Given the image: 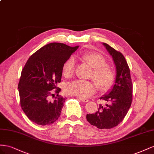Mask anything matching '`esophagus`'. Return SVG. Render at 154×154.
Segmentation results:
<instances>
[{
	"label": "esophagus",
	"instance_id": "34e87169",
	"mask_svg": "<svg viewBox=\"0 0 154 154\" xmlns=\"http://www.w3.org/2000/svg\"><path fill=\"white\" fill-rule=\"evenodd\" d=\"M79 100H81V101H82V102H83V103H87V102L89 101V100L88 99H85V98L79 97Z\"/></svg>",
	"mask_w": 154,
	"mask_h": 154
}]
</instances>
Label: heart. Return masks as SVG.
I'll list each match as a JSON object with an SVG mask.
<instances>
[{
    "label": "heart",
    "mask_w": 154,
    "mask_h": 154,
    "mask_svg": "<svg viewBox=\"0 0 154 154\" xmlns=\"http://www.w3.org/2000/svg\"><path fill=\"white\" fill-rule=\"evenodd\" d=\"M83 60L93 68V77L97 86L100 90H106L110 87L114 81V73L112 69L106 65V59L104 56L97 51H88L81 56ZM75 71V60L70 57L64 62L63 66V73L69 78L73 76ZM66 92L70 95L79 97H88L96 91L94 82L76 80L66 86Z\"/></svg>",
    "instance_id": "obj_1"
}]
</instances>
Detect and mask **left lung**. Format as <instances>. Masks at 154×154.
Instances as JSON below:
<instances>
[{
  "mask_svg": "<svg viewBox=\"0 0 154 154\" xmlns=\"http://www.w3.org/2000/svg\"><path fill=\"white\" fill-rule=\"evenodd\" d=\"M113 60L116 67V78L112 88L100 99L106 101L99 105L98 110L87 114L86 119L99 129H110L117 126L126 116L132 101L133 85L126 60L121 52L108 44L103 43Z\"/></svg>",
  "mask_w": 154,
  "mask_h": 154,
  "instance_id": "obj_1",
  "label": "left lung"
}]
</instances>
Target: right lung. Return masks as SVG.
Here are the masks:
<instances>
[{
    "instance_id": "right-lung-1",
    "label": "right lung",
    "mask_w": 154,
    "mask_h": 154,
    "mask_svg": "<svg viewBox=\"0 0 154 154\" xmlns=\"http://www.w3.org/2000/svg\"><path fill=\"white\" fill-rule=\"evenodd\" d=\"M79 46L52 42L30 57L22 70L18 85L20 103L29 120L38 125L53 124L58 119L66 98L59 95L63 66ZM50 101L51 96L54 97Z\"/></svg>"
}]
</instances>
